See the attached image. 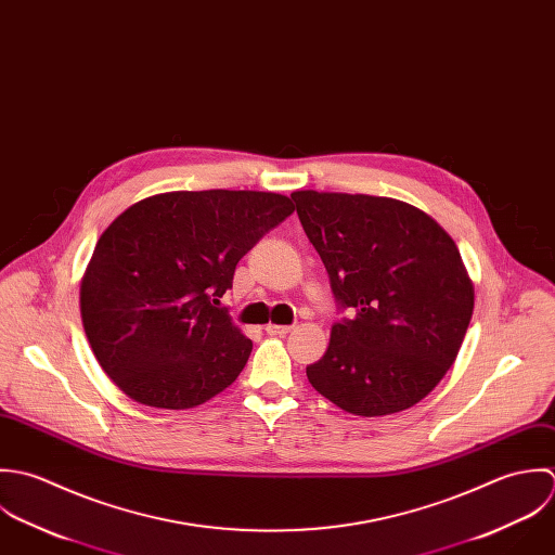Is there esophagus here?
<instances>
[{
	"instance_id": "esophagus-1",
	"label": "esophagus",
	"mask_w": 555,
	"mask_h": 555,
	"mask_svg": "<svg viewBox=\"0 0 555 555\" xmlns=\"http://www.w3.org/2000/svg\"><path fill=\"white\" fill-rule=\"evenodd\" d=\"M266 333L274 334V336H285V334L292 333V326H279V324H268V326H266Z\"/></svg>"
}]
</instances>
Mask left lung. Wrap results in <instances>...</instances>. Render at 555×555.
Instances as JSON below:
<instances>
[{
	"label": "left lung",
	"instance_id": "left-lung-1",
	"mask_svg": "<svg viewBox=\"0 0 555 555\" xmlns=\"http://www.w3.org/2000/svg\"><path fill=\"white\" fill-rule=\"evenodd\" d=\"M334 300L326 353L311 386L356 416H388L425 399L452 366L474 311L454 240L423 210L390 197L292 193Z\"/></svg>",
	"mask_w": 555,
	"mask_h": 555
}]
</instances>
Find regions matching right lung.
<instances>
[{
  "mask_svg": "<svg viewBox=\"0 0 555 555\" xmlns=\"http://www.w3.org/2000/svg\"><path fill=\"white\" fill-rule=\"evenodd\" d=\"M294 212L259 191H176L103 231L81 281V320L113 384L141 405L189 410L244 369L253 343L221 305L237 261Z\"/></svg>",
  "mask_w": 555,
  "mask_h": 555,
  "instance_id": "1",
  "label": "right lung"
}]
</instances>
